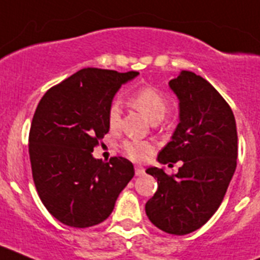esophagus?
<instances>
[{"label": "esophagus", "mask_w": 260, "mask_h": 260, "mask_svg": "<svg viewBox=\"0 0 260 260\" xmlns=\"http://www.w3.org/2000/svg\"><path fill=\"white\" fill-rule=\"evenodd\" d=\"M135 174H137V176H143L144 168L141 167V165H135Z\"/></svg>", "instance_id": "esophagus-1"}]
</instances>
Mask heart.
Returning a JSON list of instances; mask_svg holds the SVG:
<instances>
[{
  "label": "heart",
  "instance_id": "b5f03b06",
  "mask_svg": "<svg viewBox=\"0 0 260 260\" xmlns=\"http://www.w3.org/2000/svg\"><path fill=\"white\" fill-rule=\"evenodd\" d=\"M132 103L135 108L143 112L152 122L161 121L168 113L169 103L164 93L152 86H144L138 88L132 95ZM108 121L112 128H116L121 121V105L118 102H113L108 110ZM122 150L126 155L135 161L144 160L152 153L153 147L150 142L144 141H125Z\"/></svg>",
  "mask_w": 260,
  "mask_h": 260
}]
</instances>
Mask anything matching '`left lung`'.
<instances>
[{"instance_id": "obj_1", "label": "left lung", "mask_w": 260, "mask_h": 260, "mask_svg": "<svg viewBox=\"0 0 260 260\" xmlns=\"http://www.w3.org/2000/svg\"><path fill=\"white\" fill-rule=\"evenodd\" d=\"M169 87L180 100V123L157 161L183 164L172 176L147 169L157 191L146 213L165 233L183 236L206 224L224 199L237 167V127L228 103L201 75L182 70Z\"/></svg>"}]
</instances>
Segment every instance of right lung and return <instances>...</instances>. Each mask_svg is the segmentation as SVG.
<instances>
[{
  "mask_svg": "<svg viewBox=\"0 0 260 260\" xmlns=\"http://www.w3.org/2000/svg\"><path fill=\"white\" fill-rule=\"evenodd\" d=\"M138 74L82 69L41 98L28 138L32 177L45 208L62 224L88 228L103 222L134 177L127 158L105 162L92 152L109 132L114 95Z\"/></svg>",
  "mask_w": 260,
  "mask_h": 260,
  "instance_id": "obj_1",
  "label": "right lung"
}]
</instances>
